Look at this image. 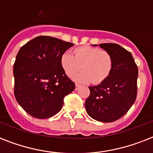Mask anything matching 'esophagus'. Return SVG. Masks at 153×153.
Here are the masks:
<instances>
[{"label": "esophagus", "mask_w": 153, "mask_h": 153, "mask_svg": "<svg viewBox=\"0 0 153 153\" xmlns=\"http://www.w3.org/2000/svg\"><path fill=\"white\" fill-rule=\"evenodd\" d=\"M79 87H80V85H79V84H75V90H76V91L79 88Z\"/></svg>", "instance_id": "34e87169"}]
</instances>
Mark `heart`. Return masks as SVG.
Masks as SVG:
<instances>
[{"instance_id": "1", "label": "heart", "mask_w": 153, "mask_h": 153, "mask_svg": "<svg viewBox=\"0 0 153 153\" xmlns=\"http://www.w3.org/2000/svg\"><path fill=\"white\" fill-rule=\"evenodd\" d=\"M60 63L67 76L72 77L82 68L83 71L75 74L73 79L79 82L99 84L109 76L113 68V58L106 51H101L95 47H78L74 50V55L69 51L62 53Z\"/></svg>"}]
</instances>
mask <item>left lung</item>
<instances>
[{
  "label": "left lung",
  "instance_id": "1",
  "mask_svg": "<svg viewBox=\"0 0 153 153\" xmlns=\"http://www.w3.org/2000/svg\"><path fill=\"white\" fill-rule=\"evenodd\" d=\"M99 47L112 55L113 68L104 82L89 86L91 94L85 107L96 121L113 122L123 117L135 102L138 68L132 54L118 44H101Z\"/></svg>",
  "mask_w": 153,
  "mask_h": 153
}]
</instances>
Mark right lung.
<instances>
[{
  "label": "right lung",
  "instance_id": "add662e5",
  "mask_svg": "<svg viewBox=\"0 0 153 153\" xmlns=\"http://www.w3.org/2000/svg\"><path fill=\"white\" fill-rule=\"evenodd\" d=\"M74 45L40 36L25 44L13 66L14 94L31 116L45 119L61 110L63 98L75 88L60 63L62 53Z\"/></svg>",
  "mask_w": 153,
  "mask_h": 153
}]
</instances>
